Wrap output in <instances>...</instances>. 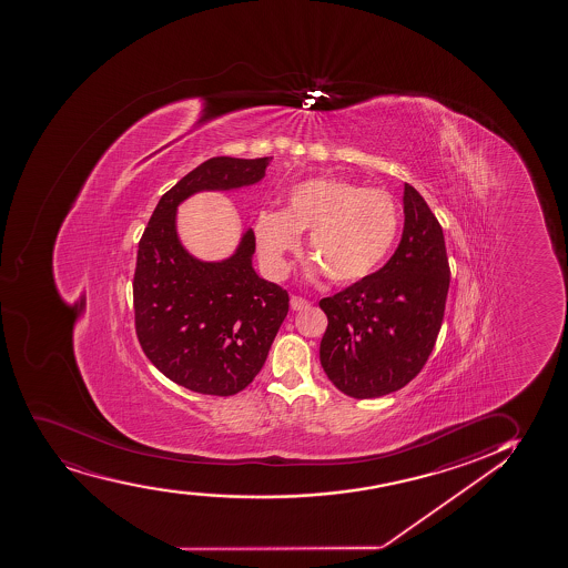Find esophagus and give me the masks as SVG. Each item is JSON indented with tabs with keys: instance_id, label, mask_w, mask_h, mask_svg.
Returning a JSON list of instances; mask_svg holds the SVG:
<instances>
[{
	"instance_id": "esophagus-1",
	"label": "esophagus",
	"mask_w": 568,
	"mask_h": 568,
	"mask_svg": "<svg viewBox=\"0 0 568 568\" xmlns=\"http://www.w3.org/2000/svg\"><path fill=\"white\" fill-rule=\"evenodd\" d=\"M311 303H308L307 300H303V297H297V295H294L292 300H290V307H292V311H303V308H307Z\"/></svg>"
}]
</instances>
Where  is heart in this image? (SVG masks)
Masks as SVG:
<instances>
[{"label":"heart","instance_id":"obj_1","mask_svg":"<svg viewBox=\"0 0 568 568\" xmlns=\"http://www.w3.org/2000/svg\"><path fill=\"white\" fill-rule=\"evenodd\" d=\"M399 212L386 191L337 178H313L287 193L284 210L261 209L254 236L261 263L273 278L287 273V255L308 233L311 273L335 284L362 281L383 263L398 236Z\"/></svg>","mask_w":568,"mask_h":568}]
</instances>
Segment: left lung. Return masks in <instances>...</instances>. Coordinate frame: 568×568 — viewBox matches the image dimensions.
<instances>
[{
    "mask_svg": "<svg viewBox=\"0 0 568 568\" xmlns=\"http://www.w3.org/2000/svg\"><path fill=\"white\" fill-rule=\"evenodd\" d=\"M404 233L377 273L320 301L327 329L320 364L351 398L386 396L417 377L442 327L449 292L444 229L404 185Z\"/></svg>",
    "mask_w": 568,
    "mask_h": 568,
    "instance_id": "left-lung-1",
    "label": "left lung"
}]
</instances>
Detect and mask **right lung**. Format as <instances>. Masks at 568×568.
I'll return each mask as SVG.
<instances>
[{
    "label": "right lung",
    "mask_w": 568,
    "mask_h": 568,
    "mask_svg": "<svg viewBox=\"0 0 568 568\" xmlns=\"http://www.w3.org/2000/svg\"><path fill=\"white\" fill-rule=\"evenodd\" d=\"M271 156H212L166 191L138 244L134 322L142 351L164 377L210 396L244 390L267 359L290 297L255 273V236L242 233L222 261L190 254L178 235V206L203 191L261 182Z\"/></svg>",
    "instance_id": "1"
}]
</instances>
